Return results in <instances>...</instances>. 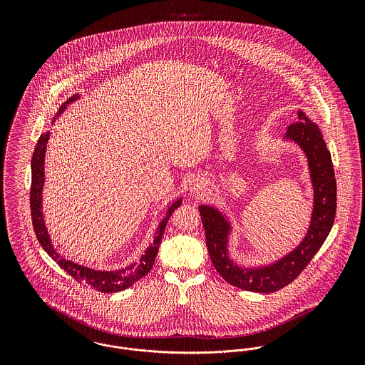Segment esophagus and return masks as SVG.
Here are the masks:
<instances>
[{"label":"esophagus","mask_w":365,"mask_h":365,"mask_svg":"<svg viewBox=\"0 0 365 365\" xmlns=\"http://www.w3.org/2000/svg\"><path fill=\"white\" fill-rule=\"evenodd\" d=\"M202 181H200V178H194L192 181H191V191L192 192H201L202 191Z\"/></svg>","instance_id":"obj_1"}]
</instances>
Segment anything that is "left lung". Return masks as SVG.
Segmentation results:
<instances>
[{
  "instance_id": "obj_1",
  "label": "left lung",
  "mask_w": 365,
  "mask_h": 365,
  "mask_svg": "<svg viewBox=\"0 0 365 365\" xmlns=\"http://www.w3.org/2000/svg\"><path fill=\"white\" fill-rule=\"evenodd\" d=\"M301 122L292 123L284 139L297 143L308 160L313 187V209L304 240L288 255L260 267L237 264L229 255L232 225L227 216L210 205H200L205 229L209 257L225 281L237 288L269 294L291 284L324 243L336 216V178L330 152L319 126L304 110H298Z\"/></svg>"
}]
</instances>
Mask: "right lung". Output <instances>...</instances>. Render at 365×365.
<instances>
[{
	"instance_id": "right-lung-1",
	"label": "right lung",
	"mask_w": 365,
	"mask_h": 365,
	"mask_svg": "<svg viewBox=\"0 0 365 365\" xmlns=\"http://www.w3.org/2000/svg\"><path fill=\"white\" fill-rule=\"evenodd\" d=\"M80 98V94H74L70 97L64 104L61 105L57 110V113L53 116L52 125L56 119L64 112L67 104L76 101ZM51 138V132H46L41 135L38 145L35 148L34 156H32V184H31V215H32V223L36 233V237L41 243V246L45 249V252L52 257L54 262H57L68 275H71L77 282H80L84 287L93 288L96 291L110 294L118 292L122 289L129 288L132 284H135L138 279L143 278L153 267L156 260L158 247L163 239L164 229L167 226V222L173 212L182 204V198L180 197L174 204L165 212V216L157 226L155 239L152 245L146 249L145 255H142L140 260L135 261L130 265H126L119 269H94L81 264H77L74 261L64 259L61 255H58L53 246L52 239L49 236L48 227L45 225V216H43V207H42V191L45 185V155H46V145Z\"/></svg>"
}]
</instances>
